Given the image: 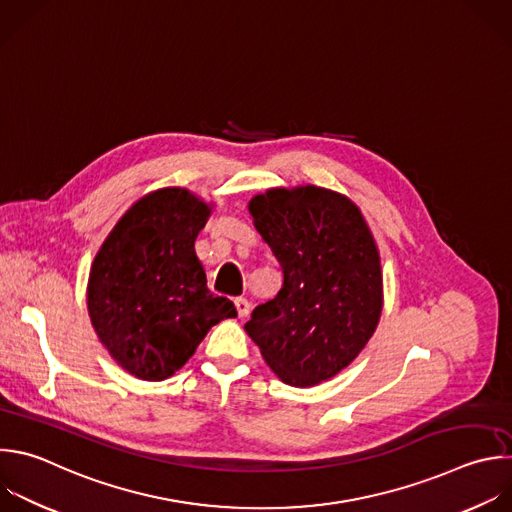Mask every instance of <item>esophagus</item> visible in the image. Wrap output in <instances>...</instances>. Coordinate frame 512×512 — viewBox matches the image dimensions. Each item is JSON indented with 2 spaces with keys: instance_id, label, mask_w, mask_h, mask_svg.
<instances>
[{
  "instance_id": "1",
  "label": "esophagus",
  "mask_w": 512,
  "mask_h": 512,
  "mask_svg": "<svg viewBox=\"0 0 512 512\" xmlns=\"http://www.w3.org/2000/svg\"><path fill=\"white\" fill-rule=\"evenodd\" d=\"M235 307H237L239 317H247L249 311H251V303H249L245 297H237V299H235Z\"/></svg>"
}]
</instances>
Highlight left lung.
<instances>
[{
  "instance_id": "1",
  "label": "left lung",
  "mask_w": 512,
  "mask_h": 512,
  "mask_svg": "<svg viewBox=\"0 0 512 512\" xmlns=\"http://www.w3.org/2000/svg\"><path fill=\"white\" fill-rule=\"evenodd\" d=\"M253 225L283 271L279 293L245 331L281 382L309 388L348 368L382 313L372 231L344 195L321 187L269 189L249 201Z\"/></svg>"
}]
</instances>
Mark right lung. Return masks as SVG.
<instances>
[{
	"instance_id": "obj_1",
	"label": "right lung",
	"mask_w": 512,
	"mask_h": 512,
	"mask_svg": "<svg viewBox=\"0 0 512 512\" xmlns=\"http://www.w3.org/2000/svg\"><path fill=\"white\" fill-rule=\"evenodd\" d=\"M211 205L168 187L136 201L94 257L88 313L102 346L128 374L160 382L181 370L207 331L237 317L213 295L195 253Z\"/></svg>"
}]
</instances>
